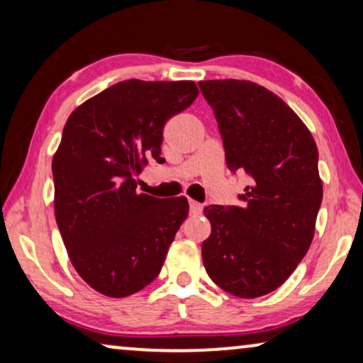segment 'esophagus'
<instances>
[{
	"label": "esophagus",
	"instance_id": "1",
	"mask_svg": "<svg viewBox=\"0 0 363 363\" xmlns=\"http://www.w3.org/2000/svg\"><path fill=\"white\" fill-rule=\"evenodd\" d=\"M189 208H191V213L192 216H199V213H202V203H199L196 201H189Z\"/></svg>",
	"mask_w": 363,
	"mask_h": 363
}]
</instances>
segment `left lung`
Wrapping results in <instances>:
<instances>
[{"instance_id": "8db88e82", "label": "left lung", "mask_w": 363, "mask_h": 363, "mask_svg": "<svg viewBox=\"0 0 363 363\" xmlns=\"http://www.w3.org/2000/svg\"><path fill=\"white\" fill-rule=\"evenodd\" d=\"M220 130L230 171L250 186L242 207L208 206L202 243L206 272L218 288L252 299L279 288L314 238L323 202L318 146L284 101L250 80L199 82Z\"/></svg>"}]
</instances>
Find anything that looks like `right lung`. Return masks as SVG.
<instances>
[{
    "label": "right lung",
    "instance_id": "1",
    "mask_svg": "<svg viewBox=\"0 0 363 363\" xmlns=\"http://www.w3.org/2000/svg\"><path fill=\"white\" fill-rule=\"evenodd\" d=\"M199 95L191 80H125L70 113L52 160L54 211L80 278L108 298H126L155 281L186 197L136 192L135 176L161 160L166 121Z\"/></svg>",
    "mask_w": 363,
    "mask_h": 363
}]
</instances>
